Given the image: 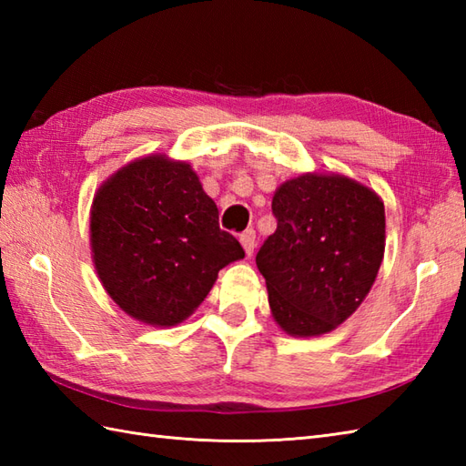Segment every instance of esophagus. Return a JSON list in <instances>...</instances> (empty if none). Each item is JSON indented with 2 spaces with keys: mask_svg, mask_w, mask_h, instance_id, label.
I'll return each instance as SVG.
<instances>
[{
  "mask_svg": "<svg viewBox=\"0 0 466 466\" xmlns=\"http://www.w3.org/2000/svg\"><path fill=\"white\" fill-rule=\"evenodd\" d=\"M240 244L244 246V252L248 254V256H252V252L256 248V232L252 230V228H248V230H244L240 234Z\"/></svg>",
  "mask_w": 466,
  "mask_h": 466,
  "instance_id": "obj_1",
  "label": "esophagus"
}]
</instances>
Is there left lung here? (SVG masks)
<instances>
[{
	"mask_svg": "<svg viewBox=\"0 0 466 466\" xmlns=\"http://www.w3.org/2000/svg\"><path fill=\"white\" fill-rule=\"evenodd\" d=\"M276 232L256 254L274 320L292 336L330 332L359 309L384 256V206L344 176L304 174L272 198Z\"/></svg>",
	"mask_w": 466,
	"mask_h": 466,
	"instance_id": "1",
	"label": "left lung"
}]
</instances>
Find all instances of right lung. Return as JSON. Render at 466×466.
Returning a JSON list of instances; mask_svg holds the SVG:
<instances>
[{"instance_id": "obj_1", "label": "right lung", "mask_w": 466, "mask_h": 466, "mask_svg": "<svg viewBox=\"0 0 466 466\" xmlns=\"http://www.w3.org/2000/svg\"><path fill=\"white\" fill-rule=\"evenodd\" d=\"M92 252L112 300L136 320L174 326L190 316L226 264L244 256L186 162L147 156L97 190Z\"/></svg>"}]
</instances>
